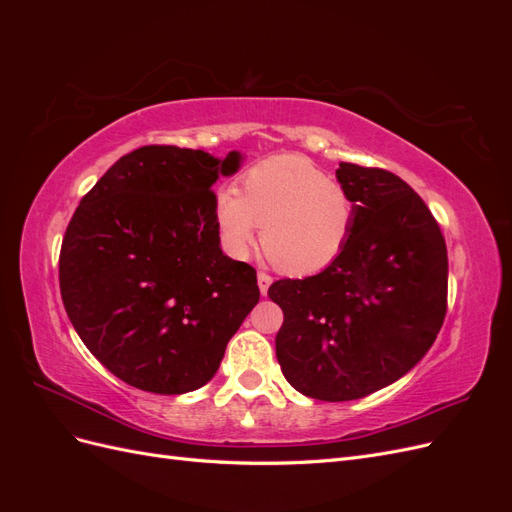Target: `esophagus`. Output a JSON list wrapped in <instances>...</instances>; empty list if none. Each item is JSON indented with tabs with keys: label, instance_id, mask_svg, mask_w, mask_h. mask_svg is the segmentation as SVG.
Wrapping results in <instances>:
<instances>
[{
	"label": "esophagus",
	"instance_id": "1",
	"mask_svg": "<svg viewBox=\"0 0 512 512\" xmlns=\"http://www.w3.org/2000/svg\"><path fill=\"white\" fill-rule=\"evenodd\" d=\"M271 275L269 273H265V271H260L258 273V288H260V292L262 294H267V290H269V286H271Z\"/></svg>",
	"mask_w": 512,
	"mask_h": 512
}]
</instances>
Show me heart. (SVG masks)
I'll return each mask as SVG.
<instances>
[{
    "label": "heart",
    "mask_w": 512,
    "mask_h": 512,
    "mask_svg": "<svg viewBox=\"0 0 512 512\" xmlns=\"http://www.w3.org/2000/svg\"><path fill=\"white\" fill-rule=\"evenodd\" d=\"M356 220V205L342 183L303 156H275L252 166L241 194L215 196V224L222 250L245 260L258 239L286 273L314 275L342 256Z\"/></svg>",
    "instance_id": "obj_1"
}]
</instances>
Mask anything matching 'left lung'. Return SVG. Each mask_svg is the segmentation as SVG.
Segmentation results:
<instances>
[{
  "instance_id": "obj_1",
  "label": "left lung",
  "mask_w": 512,
  "mask_h": 512,
  "mask_svg": "<svg viewBox=\"0 0 512 512\" xmlns=\"http://www.w3.org/2000/svg\"><path fill=\"white\" fill-rule=\"evenodd\" d=\"M356 220L331 267L269 288L284 322V378L320 401L361 399L399 380L436 342L446 316L448 256L423 198L384 168L339 162Z\"/></svg>"
}]
</instances>
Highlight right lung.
I'll return each mask as SVG.
<instances>
[{
  "mask_svg": "<svg viewBox=\"0 0 512 512\" xmlns=\"http://www.w3.org/2000/svg\"><path fill=\"white\" fill-rule=\"evenodd\" d=\"M224 160L147 145L119 158L76 207L59 252L61 301L96 359L141 391L181 395L218 371L260 299L256 269L228 258L215 224Z\"/></svg>",
  "mask_w": 512,
  "mask_h": 512,
  "instance_id": "obj_1",
  "label": "right lung"
}]
</instances>
